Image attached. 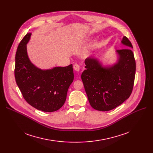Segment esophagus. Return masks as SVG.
<instances>
[{
  "label": "esophagus",
  "mask_w": 153,
  "mask_h": 153,
  "mask_svg": "<svg viewBox=\"0 0 153 153\" xmlns=\"http://www.w3.org/2000/svg\"><path fill=\"white\" fill-rule=\"evenodd\" d=\"M73 68H74V69L76 71H80V66L78 64H75L73 66Z\"/></svg>",
  "instance_id": "obj_1"
}]
</instances>
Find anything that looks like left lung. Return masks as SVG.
<instances>
[{
  "label": "left lung",
  "mask_w": 153,
  "mask_h": 153,
  "mask_svg": "<svg viewBox=\"0 0 153 153\" xmlns=\"http://www.w3.org/2000/svg\"><path fill=\"white\" fill-rule=\"evenodd\" d=\"M122 43L127 48L117 50L118 59L110 67H103L93 57L85 59L86 69L81 75L91 107L99 111H109L121 105L132 92L136 62L131 43L123 36Z\"/></svg>",
  "instance_id": "obj_1"
}]
</instances>
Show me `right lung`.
<instances>
[{
    "mask_svg": "<svg viewBox=\"0 0 153 153\" xmlns=\"http://www.w3.org/2000/svg\"><path fill=\"white\" fill-rule=\"evenodd\" d=\"M31 33L19 43L15 54V77L25 100L30 105L45 112L62 107L69 87L74 80L72 65L42 70L32 64L27 54V44Z\"/></svg>",
    "mask_w": 153,
    "mask_h": 153,
    "instance_id": "obj_1",
    "label": "right lung"
}]
</instances>
